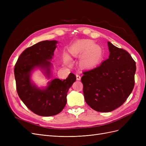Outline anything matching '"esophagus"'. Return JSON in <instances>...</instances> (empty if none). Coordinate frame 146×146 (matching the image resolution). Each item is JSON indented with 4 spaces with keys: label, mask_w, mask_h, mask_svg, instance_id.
I'll return each mask as SVG.
<instances>
[{
    "label": "esophagus",
    "mask_w": 146,
    "mask_h": 146,
    "mask_svg": "<svg viewBox=\"0 0 146 146\" xmlns=\"http://www.w3.org/2000/svg\"><path fill=\"white\" fill-rule=\"evenodd\" d=\"M76 78H77V80H81V76L78 74H76Z\"/></svg>",
    "instance_id": "esophagus-1"
}]
</instances>
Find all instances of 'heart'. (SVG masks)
Wrapping results in <instances>:
<instances>
[{"label": "heart", "instance_id": "obj_1", "mask_svg": "<svg viewBox=\"0 0 146 146\" xmlns=\"http://www.w3.org/2000/svg\"><path fill=\"white\" fill-rule=\"evenodd\" d=\"M82 64L85 67H93L98 64L102 58V52L98 47H94L92 44L78 42L70 48V54L76 56L80 54H84Z\"/></svg>", "mask_w": 146, "mask_h": 146}]
</instances>
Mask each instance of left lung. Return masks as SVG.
I'll return each mask as SVG.
<instances>
[{
    "label": "left lung",
    "mask_w": 146,
    "mask_h": 146,
    "mask_svg": "<svg viewBox=\"0 0 146 146\" xmlns=\"http://www.w3.org/2000/svg\"><path fill=\"white\" fill-rule=\"evenodd\" d=\"M109 58L83 72L85 102L99 112H110L125 102L135 85L136 63L129 53L108 42Z\"/></svg>",
    "instance_id": "8db88e82"
}]
</instances>
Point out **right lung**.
I'll use <instances>...</instances> for the list:
<instances>
[{
    "instance_id": "1",
    "label": "right lung",
    "mask_w": 146,
    "mask_h": 146,
    "mask_svg": "<svg viewBox=\"0 0 146 146\" xmlns=\"http://www.w3.org/2000/svg\"><path fill=\"white\" fill-rule=\"evenodd\" d=\"M56 41H43L28 47L17 59L14 69L16 90L19 98L34 113L41 116H51L60 113L66 104V96L76 77L70 73L61 80L55 78L45 88H38L31 82L32 70L39 68L50 76L51 60L56 47Z\"/></svg>"
}]
</instances>
